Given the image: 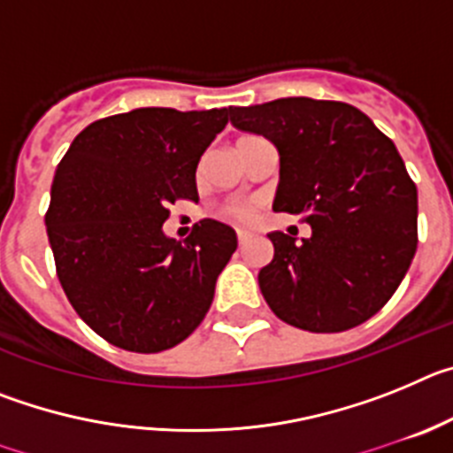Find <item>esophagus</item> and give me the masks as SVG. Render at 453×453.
Instances as JSON below:
<instances>
[{"instance_id": "34e87169", "label": "esophagus", "mask_w": 453, "mask_h": 453, "mask_svg": "<svg viewBox=\"0 0 453 453\" xmlns=\"http://www.w3.org/2000/svg\"><path fill=\"white\" fill-rule=\"evenodd\" d=\"M250 240H251V234H250V231L238 229V242H240V247L247 245V242H250Z\"/></svg>"}]
</instances>
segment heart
<instances>
[{"instance_id":"obj_1","label":"heart","mask_w":453,"mask_h":453,"mask_svg":"<svg viewBox=\"0 0 453 453\" xmlns=\"http://www.w3.org/2000/svg\"><path fill=\"white\" fill-rule=\"evenodd\" d=\"M245 138H251V135H245ZM242 138V140H245ZM226 215H231V218L235 219H247L250 218V208L247 206H229L226 208Z\"/></svg>"}]
</instances>
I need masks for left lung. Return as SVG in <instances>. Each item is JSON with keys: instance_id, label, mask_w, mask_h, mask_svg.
<instances>
[{"instance_id": "8db88e82", "label": "left lung", "mask_w": 453, "mask_h": 453, "mask_svg": "<svg viewBox=\"0 0 453 453\" xmlns=\"http://www.w3.org/2000/svg\"><path fill=\"white\" fill-rule=\"evenodd\" d=\"M234 127L279 151L272 211L302 215L308 238L272 231L258 272L267 306L313 334L363 324L392 297L418 247V188L363 111L311 97L229 106Z\"/></svg>"}]
</instances>
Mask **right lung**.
Returning a JSON list of instances; mask_svg holds the SVG:
<instances>
[{
    "mask_svg": "<svg viewBox=\"0 0 453 453\" xmlns=\"http://www.w3.org/2000/svg\"><path fill=\"white\" fill-rule=\"evenodd\" d=\"M226 108H134L72 140L51 183L47 235L79 318L115 347L170 349L197 329L238 247L218 219L186 240L163 231L167 206L197 202V165Z\"/></svg>",
    "mask_w": 453,
    "mask_h": 453,
    "instance_id": "right-lung-1",
    "label": "right lung"
}]
</instances>
